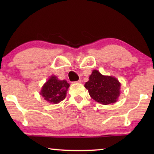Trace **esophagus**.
Returning a JSON list of instances; mask_svg holds the SVG:
<instances>
[{"label":"esophagus","mask_w":154,"mask_h":154,"mask_svg":"<svg viewBox=\"0 0 154 154\" xmlns=\"http://www.w3.org/2000/svg\"><path fill=\"white\" fill-rule=\"evenodd\" d=\"M74 83H81V80H79V81H75V82H74Z\"/></svg>","instance_id":"obj_1"}]
</instances>
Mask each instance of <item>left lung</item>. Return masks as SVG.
<instances>
[{
	"label": "left lung",
	"mask_w": 154,
	"mask_h": 154,
	"mask_svg": "<svg viewBox=\"0 0 154 154\" xmlns=\"http://www.w3.org/2000/svg\"><path fill=\"white\" fill-rule=\"evenodd\" d=\"M121 83L114 77L103 75L98 71H92L85 88L96 102L106 105L116 102L120 94Z\"/></svg>",
	"instance_id": "1"
}]
</instances>
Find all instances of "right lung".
<instances>
[{
	"label": "right lung",
	"instance_id": "add662e5",
	"mask_svg": "<svg viewBox=\"0 0 154 154\" xmlns=\"http://www.w3.org/2000/svg\"><path fill=\"white\" fill-rule=\"evenodd\" d=\"M69 84L66 81H60L56 76H52L44 84L41 94L48 102L57 104L66 97Z\"/></svg>",
	"mask_w": 154,
	"mask_h": 154
}]
</instances>
